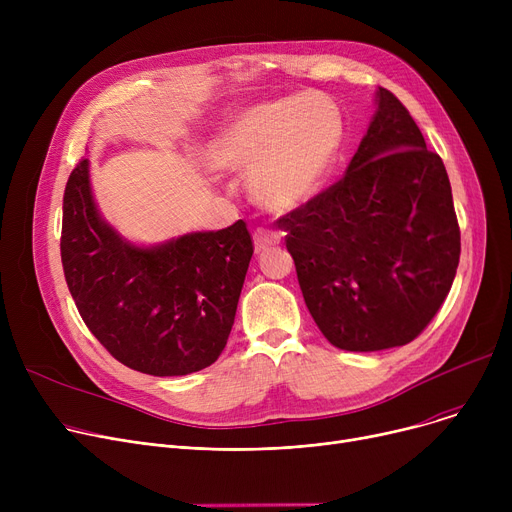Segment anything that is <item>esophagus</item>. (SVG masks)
<instances>
[{"label": "esophagus", "instance_id": "obj_1", "mask_svg": "<svg viewBox=\"0 0 512 512\" xmlns=\"http://www.w3.org/2000/svg\"><path fill=\"white\" fill-rule=\"evenodd\" d=\"M253 242H255V253L261 255L280 245V234L270 228H259L253 234Z\"/></svg>", "mask_w": 512, "mask_h": 512}]
</instances>
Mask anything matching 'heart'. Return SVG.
Returning a JSON list of instances; mask_svg holds the SVG:
<instances>
[{"label":"heart","mask_w":512,"mask_h":512,"mask_svg":"<svg viewBox=\"0 0 512 512\" xmlns=\"http://www.w3.org/2000/svg\"><path fill=\"white\" fill-rule=\"evenodd\" d=\"M340 132L334 105L319 97L259 103L224 126L209 159L218 172L249 176V195L259 207L288 213L319 191Z\"/></svg>","instance_id":"1"}]
</instances>
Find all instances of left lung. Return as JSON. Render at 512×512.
Returning <instances> with one entry per match:
<instances>
[{
  "instance_id": "1",
  "label": "left lung",
  "mask_w": 512,
  "mask_h": 512,
  "mask_svg": "<svg viewBox=\"0 0 512 512\" xmlns=\"http://www.w3.org/2000/svg\"><path fill=\"white\" fill-rule=\"evenodd\" d=\"M346 174L280 218L303 297L330 344L353 353L415 340L442 307L461 232L440 155L390 91Z\"/></svg>"
}]
</instances>
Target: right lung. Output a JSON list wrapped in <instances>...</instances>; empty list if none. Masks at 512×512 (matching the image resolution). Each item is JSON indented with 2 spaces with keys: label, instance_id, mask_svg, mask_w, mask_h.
<instances>
[{
  "label": "right lung",
  "instance_id": "right-lung-1",
  "mask_svg": "<svg viewBox=\"0 0 512 512\" xmlns=\"http://www.w3.org/2000/svg\"><path fill=\"white\" fill-rule=\"evenodd\" d=\"M62 265L93 336L130 369L186 375L218 361L253 257L247 224L139 245L107 222L89 159L64 193Z\"/></svg>",
  "mask_w": 512,
  "mask_h": 512
}]
</instances>
